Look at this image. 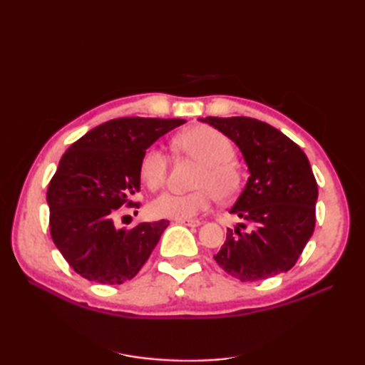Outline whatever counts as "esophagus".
<instances>
[{
  "mask_svg": "<svg viewBox=\"0 0 365 365\" xmlns=\"http://www.w3.org/2000/svg\"><path fill=\"white\" fill-rule=\"evenodd\" d=\"M175 222L183 224V226H192V227L200 226V221L199 220H175Z\"/></svg>",
  "mask_w": 365,
  "mask_h": 365,
  "instance_id": "obj_1",
  "label": "esophagus"
}]
</instances>
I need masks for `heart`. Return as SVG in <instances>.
Masks as SVG:
<instances>
[{"label":"heart","mask_w":365,"mask_h":365,"mask_svg":"<svg viewBox=\"0 0 365 365\" xmlns=\"http://www.w3.org/2000/svg\"><path fill=\"white\" fill-rule=\"evenodd\" d=\"M173 147L183 155L197 160L200 165L196 175L195 191L178 195L166 192L152 202V213L160 218L190 220L212 207L215 196L220 200L234 197L242 187V174L235 165V147L230 139L210 125H196L177 135ZM169 158L165 150L152 145L139 161V175L150 191L165 187Z\"/></svg>","instance_id":"b5f03b06"}]
</instances>
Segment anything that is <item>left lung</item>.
Returning <instances> with one entry per match:
<instances>
[{
  "label": "left lung",
  "instance_id": "obj_1",
  "mask_svg": "<svg viewBox=\"0 0 365 365\" xmlns=\"http://www.w3.org/2000/svg\"><path fill=\"white\" fill-rule=\"evenodd\" d=\"M242 150L250 178L230 213L242 222L213 257L227 274L254 282L294 267L315 229L319 187L306 153L252 118H205Z\"/></svg>",
  "mask_w": 365,
  "mask_h": 365
}]
</instances>
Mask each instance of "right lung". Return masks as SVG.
I'll return each mask as SVG.
<instances>
[{
	"instance_id": "1",
	"label": "right lung",
	"mask_w": 365,
	"mask_h": 365,
	"mask_svg": "<svg viewBox=\"0 0 365 365\" xmlns=\"http://www.w3.org/2000/svg\"><path fill=\"white\" fill-rule=\"evenodd\" d=\"M187 120L119 118L92 128L59 161L46 191L50 234L68 265L88 281L118 285L150 257L169 221L118 229L123 207L139 208L143 153Z\"/></svg>"
}]
</instances>
